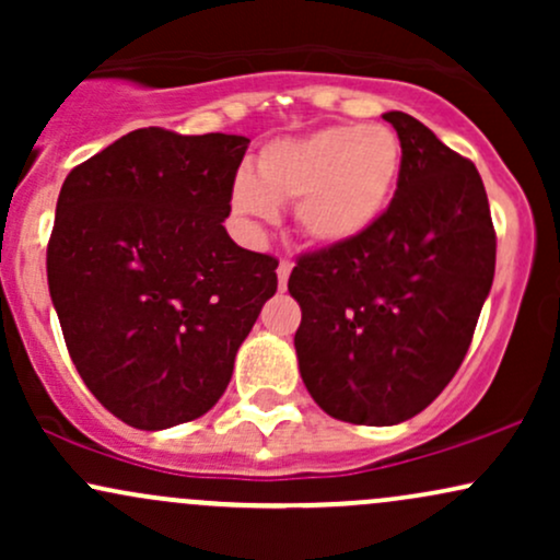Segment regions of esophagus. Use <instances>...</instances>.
I'll list each match as a JSON object with an SVG mask.
<instances>
[{"label": "esophagus", "instance_id": "obj_1", "mask_svg": "<svg viewBox=\"0 0 560 560\" xmlns=\"http://www.w3.org/2000/svg\"><path fill=\"white\" fill-rule=\"evenodd\" d=\"M276 273H279V289H287L289 273H292V260L281 258V260H279V268H276Z\"/></svg>", "mask_w": 560, "mask_h": 560}]
</instances>
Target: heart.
I'll list each match as a JSON object with an SVG mask.
<instances>
[{"label":"heart","mask_w":560,"mask_h":560,"mask_svg":"<svg viewBox=\"0 0 560 560\" xmlns=\"http://www.w3.org/2000/svg\"><path fill=\"white\" fill-rule=\"evenodd\" d=\"M400 171L402 144L389 126H329L262 147L258 178L236 176L231 208L260 226L276 221L279 202H294V221L307 240L345 247L376 226Z\"/></svg>","instance_id":"b5f03b06"}]
</instances>
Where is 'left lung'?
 Segmentation results:
<instances>
[{"instance_id": "8db88e82", "label": "left lung", "mask_w": 560, "mask_h": 560, "mask_svg": "<svg viewBox=\"0 0 560 560\" xmlns=\"http://www.w3.org/2000/svg\"><path fill=\"white\" fill-rule=\"evenodd\" d=\"M402 144L395 197L345 247L302 255L300 376L331 419H413L464 363L494 276V229L471 160L408 113H384Z\"/></svg>"}]
</instances>
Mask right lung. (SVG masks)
Returning <instances> with one entry per match:
<instances>
[{"label":"right lung","mask_w":560,"mask_h":560,"mask_svg":"<svg viewBox=\"0 0 560 560\" xmlns=\"http://www.w3.org/2000/svg\"><path fill=\"white\" fill-rule=\"evenodd\" d=\"M247 147L234 133L137 128L62 184L49 294L83 384L128 427L208 413L273 298L279 260L223 226Z\"/></svg>","instance_id":"right-lung-1"}]
</instances>
